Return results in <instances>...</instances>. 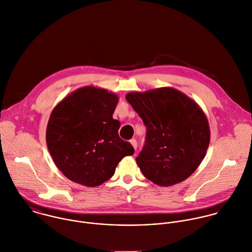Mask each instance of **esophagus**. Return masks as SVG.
I'll list each match as a JSON object with an SVG mask.
<instances>
[{"mask_svg": "<svg viewBox=\"0 0 252 252\" xmlns=\"http://www.w3.org/2000/svg\"><path fill=\"white\" fill-rule=\"evenodd\" d=\"M129 142H130V144L132 145V147L136 150V148H137V142H136V140H135V139H131Z\"/></svg>", "mask_w": 252, "mask_h": 252, "instance_id": "34e87169", "label": "esophagus"}]
</instances>
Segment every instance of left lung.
Returning <instances> with one entry per match:
<instances>
[{"instance_id":"obj_1","label":"left lung","mask_w":252,"mask_h":252,"mask_svg":"<svg viewBox=\"0 0 252 252\" xmlns=\"http://www.w3.org/2000/svg\"><path fill=\"white\" fill-rule=\"evenodd\" d=\"M126 98L147 127L145 145L136 158L143 175L162 187L191 176L210 141L208 121L201 107L173 88L129 93Z\"/></svg>"}]
</instances>
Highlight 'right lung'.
<instances>
[{
  "instance_id": "right-lung-1",
  "label": "right lung",
  "mask_w": 252,
  "mask_h": 252,
  "mask_svg": "<svg viewBox=\"0 0 252 252\" xmlns=\"http://www.w3.org/2000/svg\"><path fill=\"white\" fill-rule=\"evenodd\" d=\"M116 94L83 87L60 101L47 126V145L57 168L71 181L100 186L115 173L119 161L134 149L120 138L121 123L113 119Z\"/></svg>"
}]
</instances>
